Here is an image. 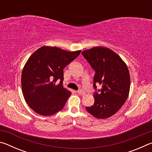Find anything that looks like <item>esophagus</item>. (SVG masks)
Here are the masks:
<instances>
[{
    "label": "esophagus",
    "instance_id": "esophagus-1",
    "mask_svg": "<svg viewBox=\"0 0 152 152\" xmlns=\"http://www.w3.org/2000/svg\"><path fill=\"white\" fill-rule=\"evenodd\" d=\"M77 92H78V94H80V95H84L86 94L85 92L82 91V90H80V91H77Z\"/></svg>",
    "mask_w": 152,
    "mask_h": 152
}]
</instances>
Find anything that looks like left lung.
Wrapping results in <instances>:
<instances>
[{
	"instance_id": "left-lung-1",
	"label": "left lung",
	"mask_w": 152,
	"mask_h": 152,
	"mask_svg": "<svg viewBox=\"0 0 152 152\" xmlns=\"http://www.w3.org/2000/svg\"><path fill=\"white\" fill-rule=\"evenodd\" d=\"M95 71L94 88L102 85L94 94V103L86 107L97 119H107L115 115L127 100L130 90V74L125 61L109 48L94 47L82 52Z\"/></svg>"
}]
</instances>
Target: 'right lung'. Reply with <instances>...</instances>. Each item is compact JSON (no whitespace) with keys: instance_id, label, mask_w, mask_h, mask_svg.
<instances>
[{"instance_id":"obj_1","label":"right lung","mask_w":152,"mask_h":152,"mask_svg":"<svg viewBox=\"0 0 152 152\" xmlns=\"http://www.w3.org/2000/svg\"><path fill=\"white\" fill-rule=\"evenodd\" d=\"M80 52L43 46L30 56L23 69L21 87L25 101L33 110L50 116L63 109L72 94L62 85L64 68ZM58 79L61 82L56 85Z\"/></svg>"}]
</instances>
